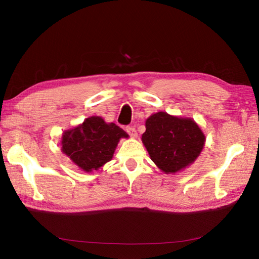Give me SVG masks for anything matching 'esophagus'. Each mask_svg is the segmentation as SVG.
<instances>
[{"label":"esophagus","mask_w":259,"mask_h":259,"mask_svg":"<svg viewBox=\"0 0 259 259\" xmlns=\"http://www.w3.org/2000/svg\"><path fill=\"white\" fill-rule=\"evenodd\" d=\"M126 132L132 136V137H136L137 132L134 126H126Z\"/></svg>","instance_id":"34e87169"}]
</instances>
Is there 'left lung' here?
<instances>
[{
    "instance_id": "obj_1",
    "label": "left lung",
    "mask_w": 259,
    "mask_h": 259,
    "mask_svg": "<svg viewBox=\"0 0 259 259\" xmlns=\"http://www.w3.org/2000/svg\"><path fill=\"white\" fill-rule=\"evenodd\" d=\"M142 141L153 162L168 174L176 173L197 158L205 136L193 119L158 112L147 118Z\"/></svg>"
}]
</instances>
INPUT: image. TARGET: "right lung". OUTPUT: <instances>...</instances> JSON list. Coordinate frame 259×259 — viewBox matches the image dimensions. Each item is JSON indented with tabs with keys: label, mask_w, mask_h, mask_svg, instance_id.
<instances>
[{
	"label": "right lung",
	"mask_w": 259,
	"mask_h": 259,
	"mask_svg": "<svg viewBox=\"0 0 259 259\" xmlns=\"http://www.w3.org/2000/svg\"><path fill=\"white\" fill-rule=\"evenodd\" d=\"M128 137L114 123L99 116L86 118L82 125L67 131L62 137V151L85 171L97 169L113 157L119 139Z\"/></svg>",
	"instance_id": "right-lung-1"
}]
</instances>
